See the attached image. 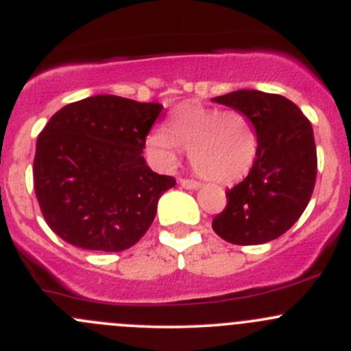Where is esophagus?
<instances>
[{"label": "esophagus", "instance_id": "34e87169", "mask_svg": "<svg viewBox=\"0 0 351 351\" xmlns=\"http://www.w3.org/2000/svg\"><path fill=\"white\" fill-rule=\"evenodd\" d=\"M180 185H182L183 189H186V190H198V189H200V183L195 182V180L182 178V180H180Z\"/></svg>", "mask_w": 351, "mask_h": 351}]
</instances>
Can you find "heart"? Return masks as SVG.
Here are the masks:
<instances>
[{
	"instance_id": "heart-1",
	"label": "heart",
	"mask_w": 351,
	"mask_h": 351,
	"mask_svg": "<svg viewBox=\"0 0 351 351\" xmlns=\"http://www.w3.org/2000/svg\"><path fill=\"white\" fill-rule=\"evenodd\" d=\"M147 147L165 168L178 162L180 149L190 151V162L202 178L232 183L250 173L258 137L251 120L238 110L221 112L189 104L173 113L168 127L149 134Z\"/></svg>"
}]
</instances>
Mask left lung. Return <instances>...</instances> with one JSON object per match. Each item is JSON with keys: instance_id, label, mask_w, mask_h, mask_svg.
<instances>
[{"instance_id": "1", "label": "left lung", "mask_w": 351, "mask_h": 351, "mask_svg": "<svg viewBox=\"0 0 351 351\" xmlns=\"http://www.w3.org/2000/svg\"><path fill=\"white\" fill-rule=\"evenodd\" d=\"M244 113L258 137L250 173L228 190V205L212 228L228 243H268L289 231L313 195L317 173L313 125L300 108L280 95L239 90L212 98Z\"/></svg>"}]
</instances>
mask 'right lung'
Listing matches in <instances>:
<instances>
[{
	"label": "right lung",
	"mask_w": 351,
	"mask_h": 351,
	"mask_svg": "<svg viewBox=\"0 0 351 351\" xmlns=\"http://www.w3.org/2000/svg\"><path fill=\"white\" fill-rule=\"evenodd\" d=\"M161 110L97 95L51 117L37 139L34 186L59 238L83 250L123 251L146 234L159 197L176 185L143 156Z\"/></svg>",
	"instance_id": "obj_1"
}]
</instances>
